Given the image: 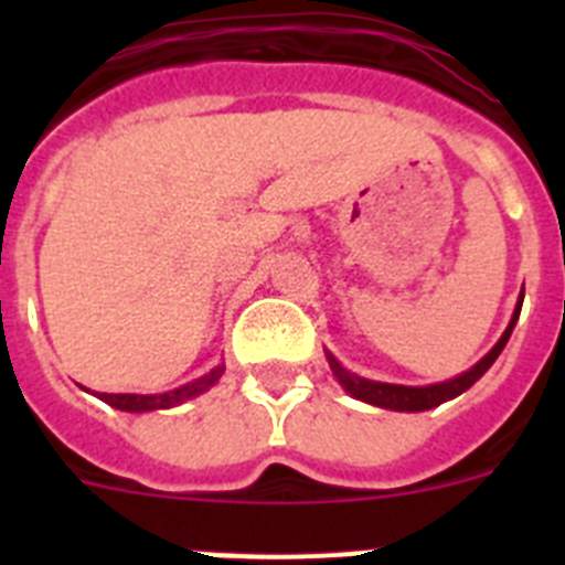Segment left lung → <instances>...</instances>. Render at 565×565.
Listing matches in <instances>:
<instances>
[{
	"label": "left lung",
	"mask_w": 565,
	"mask_h": 565,
	"mask_svg": "<svg viewBox=\"0 0 565 565\" xmlns=\"http://www.w3.org/2000/svg\"><path fill=\"white\" fill-rule=\"evenodd\" d=\"M521 306H523V294H521V299H518L515 313H512V319H509L507 331H503V337L495 342V348H492V351H489L481 362L472 364L467 373L450 379V382L427 384V387H407V384L371 382V379L356 376V373L344 371L342 364H339L331 353H328V364H331V371H333V376L339 379V384H342L344 391L351 393L353 398H359V402H367V404H373V407H384V411H402V413L430 411V407H438V404L461 396L463 391H469V387H472V384H476L478 379H481L483 373L492 367V362L501 356V351L507 348L509 337H512V328H515L518 317H521Z\"/></svg>",
	"instance_id": "1"
}]
</instances>
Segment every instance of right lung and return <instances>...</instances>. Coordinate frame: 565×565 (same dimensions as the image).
<instances>
[{
  "instance_id": "add662e5",
  "label": "right lung",
  "mask_w": 565,
  "mask_h": 565,
  "mask_svg": "<svg viewBox=\"0 0 565 565\" xmlns=\"http://www.w3.org/2000/svg\"><path fill=\"white\" fill-rule=\"evenodd\" d=\"M223 364L212 367L206 376L194 379V382L183 384L178 391H167V393H152V396H138V393H102V402L113 404L115 411H127V413H149V411H169V407H178V404L189 402V398L201 396L212 387L217 379L223 376Z\"/></svg>"
}]
</instances>
